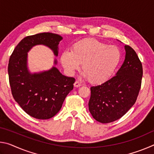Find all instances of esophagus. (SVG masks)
<instances>
[{
    "label": "esophagus",
    "instance_id": "esophagus-1",
    "mask_svg": "<svg viewBox=\"0 0 154 154\" xmlns=\"http://www.w3.org/2000/svg\"><path fill=\"white\" fill-rule=\"evenodd\" d=\"M82 83H81L79 82H78V81H76V82H75L74 83V86H75V88L80 87V86H82Z\"/></svg>",
    "mask_w": 154,
    "mask_h": 154
}]
</instances>
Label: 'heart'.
<instances>
[{"label":"heart","instance_id":"1","mask_svg":"<svg viewBox=\"0 0 154 154\" xmlns=\"http://www.w3.org/2000/svg\"><path fill=\"white\" fill-rule=\"evenodd\" d=\"M121 58L119 49L94 38H85L75 43L71 51H64L60 62L69 75H73L80 64L83 75L92 83H101L109 79Z\"/></svg>","mask_w":154,"mask_h":154}]
</instances>
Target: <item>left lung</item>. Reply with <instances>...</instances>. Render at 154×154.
Masks as SVG:
<instances>
[{"label": "left lung", "instance_id": "left-lung-1", "mask_svg": "<svg viewBox=\"0 0 154 154\" xmlns=\"http://www.w3.org/2000/svg\"><path fill=\"white\" fill-rule=\"evenodd\" d=\"M124 48L125 60L116 76L90 88L89 111L100 123H110L121 118L134 105L139 95L142 64L131 47L125 45Z\"/></svg>", "mask_w": 154, "mask_h": 154}]
</instances>
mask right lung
I'll list each match as a JSON object with an SVG mask.
<instances>
[{
	"label": "right lung",
	"instance_id": "obj_1",
	"mask_svg": "<svg viewBox=\"0 0 154 154\" xmlns=\"http://www.w3.org/2000/svg\"><path fill=\"white\" fill-rule=\"evenodd\" d=\"M61 40L60 35L50 32L28 36L18 43L10 56L8 73L12 95L23 110L36 119H48L55 116L73 89L75 79L64 76L55 66L32 73L28 68V52L34 46L43 45L58 56Z\"/></svg>",
	"mask_w": 154,
	"mask_h": 154
}]
</instances>
